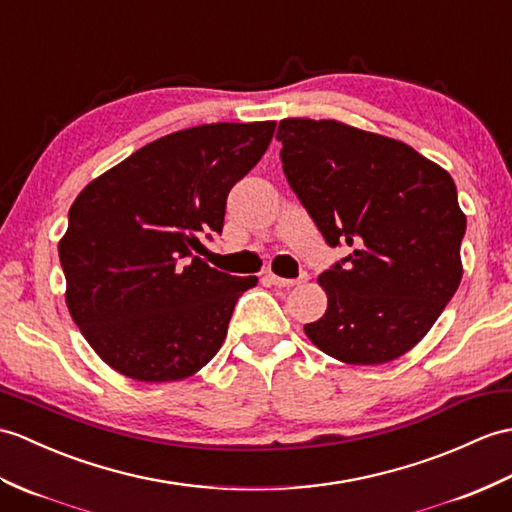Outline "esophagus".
Masks as SVG:
<instances>
[{
    "label": "esophagus",
    "instance_id": "esophagus-1",
    "mask_svg": "<svg viewBox=\"0 0 512 512\" xmlns=\"http://www.w3.org/2000/svg\"><path fill=\"white\" fill-rule=\"evenodd\" d=\"M266 279H268L272 285H277V288H294V285H301V283L307 281V272H301L299 279H283V277H279V275H272V272H268Z\"/></svg>",
    "mask_w": 512,
    "mask_h": 512
}]
</instances>
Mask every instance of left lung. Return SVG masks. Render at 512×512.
I'll use <instances>...</instances> for the list:
<instances>
[{"instance_id":"obj_1","label":"left lung","mask_w":512,"mask_h":512,"mask_svg":"<svg viewBox=\"0 0 512 512\" xmlns=\"http://www.w3.org/2000/svg\"><path fill=\"white\" fill-rule=\"evenodd\" d=\"M292 192L329 246L351 248L318 277L323 318L305 325L320 351L347 364L408 353L456 294L467 218L454 178L403 141L336 120H281Z\"/></svg>"}]
</instances>
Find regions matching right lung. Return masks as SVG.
<instances>
[{
  "instance_id": "right-lung-1",
  "label": "right lung",
  "mask_w": 512,
  "mask_h": 512,
  "mask_svg": "<svg viewBox=\"0 0 512 512\" xmlns=\"http://www.w3.org/2000/svg\"><path fill=\"white\" fill-rule=\"evenodd\" d=\"M277 122L202 124L139 148L91 181L58 242L65 301L100 358L137 382L200 371L257 277L194 255L222 233L231 187L264 157Z\"/></svg>"
}]
</instances>
